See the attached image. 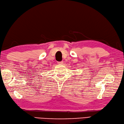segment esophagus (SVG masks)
<instances>
[{"instance_id": "obj_1", "label": "esophagus", "mask_w": 124, "mask_h": 124, "mask_svg": "<svg viewBox=\"0 0 124 124\" xmlns=\"http://www.w3.org/2000/svg\"><path fill=\"white\" fill-rule=\"evenodd\" d=\"M57 63H58V64H63V61H61V62H57Z\"/></svg>"}]
</instances>
